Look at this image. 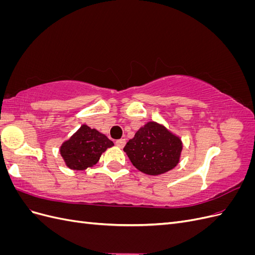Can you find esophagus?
<instances>
[{"label":"esophagus","instance_id":"obj_1","mask_svg":"<svg viewBox=\"0 0 255 255\" xmlns=\"http://www.w3.org/2000/svg\"><path fill=\"white\" fill-rule=\"evenodd\" d=\"M116 144H117V146H119V148H123V146L126 145V139H118L116 141Z\"/></svg>","mask_w":255,"mask_h":255}]
</instances>
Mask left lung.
<instances>
[{
    "label": "left lung",
    "mask_w": 255,
    "mask_h": 255,
    "mask_svg": "<svg viewBox=\"0 0 255 255\" xmlns=\"http://www.w3.org/2000/svg\"><path fill=\"white\" fill-rule=\"evenodd\" d=\"M182 150L181 137L156 121L146 122L123 149L137 170L148 175L172 170L180 163Z\"/></svg>",
    "instance_id": "left-lung-1"
}]
</instances>
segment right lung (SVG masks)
Returning <instances> with one entry per match:
<instances>
[{
  "label": "right lung",
  "instance_id": "obj_1",
  "mask_svg": "<svg viewBox=\"0 0 255 255\" xmlns=\"http://www.w3.org/2000/svg\"><path fill=\"white\" fill-rule=\"evenodd\" d=\"M113 145L114 142L106 135L83 125L61 143L59 153L69 169L82 171L94 167L102 154Z\"/></svg>",
  "mask_w": 255,
  "mask_h": 255
}]
</instances>
